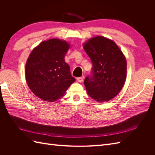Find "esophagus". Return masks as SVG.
I'll list each match as a JSON object with an SVG mask.
<instances>
[{
	"label": "esophagus",
	"mask_w": 155,
	"mask_h": 155,
	"mask_svg": "<svg viewBox=\"0 0 155 155\" xmlns=\"http://www.w3.org/2000/svg\"><path fill=\"white\" fill-rule=\"evenodd\" d=\"M77 80H78V82H79V83H81V82H83V81L84 80V76L78 78H77Z\"/></svg>",
	"instance_id": "esophagus-1"
}]
</instances>
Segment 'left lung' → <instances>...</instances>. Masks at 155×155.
I'll list each match as a JSON object with an SVG mask.
<instances>
[{"label": "left lung", "instance_id": "8db88e82", "mask_svg": "<svg viewBox=\"0 0 155 155\" xmlns=\"http://www.w3.org/2000/svg\"><path fill=\"white\" fill-rule=\"evenodd\" d=\"M83 46L92 63V76L84 81L88 94L97 102L109 101L125 84V56L114 41L103 36L92 37Z\"/></svg>", "mask_w": 155, "mask_h": 155}]
</instances>
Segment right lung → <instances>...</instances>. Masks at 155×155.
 <instances>
[{
	"mask_svg": "<svg viewBox=\"0 0 155 155\" xmlns=\"http://www.w3.org/2000/svg\"><path fill=\"white\" fill-rule=\"evenodd\" d=\"M70 47V45L64 40L44 41L33 49L26 61L27 85L43 101L53 102L59 100L76 81L64 61Z\"/></svg>",
	"mask_w": 155,
	"mask_h": 155,
	"instance_id": "right-lung-1",
	"label": "right lung"
}]
</instances>
